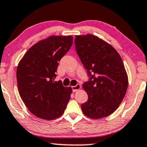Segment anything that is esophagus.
I'll use <instances>...</instances> for the list:
<instances>
[{"instance_id":"34e87169","label":"esophagus","mask_w":147,"mask_h":147,"mask_svg":"<svg viewBox=\"0 0 147 147\" xmlns=\"http://www.w3.org/2000/svg\"><path fill=\"white\" fill-rule=\"evenodd\" d=\"M80 88H81V85L79 84H77L76 86H72L71 88H72V90H73V92H74L79 90V89H80Z\"/></svg>"}]
</instances>
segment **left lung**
I'll return each mask as SVG.
<instances>
[{
  "mask_svg": "<svg viewBox=\"0 0 147 147\" xmlns=\"http://www.w3.org/2000/svg\"><path fill=\"white\" fill-rule=\"evenodd\" d=\"M74 42L89 77L82 85L88 96L81 105L82 112L92 119L111 115L123 100L128 84L121 57L109 44L92 34L76 36Z\"/></svg>",
  "mask_w": 147,
  "mask_h": 147,
  "instance_id": "obj_1",
  "label": "left lung"
}]
</instances>
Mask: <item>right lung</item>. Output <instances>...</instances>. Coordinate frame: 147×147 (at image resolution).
<instances>
[{"label": "right lung", "mask_w": 147, "mask_h": 147, "mask_svg": "<svg viewBox=\"0 0 147 147\" xmlns=\"http://www.w3.org/2000/svg\"><path fill=\"white\" fill-rule=\"evenodd\" d=\"M71 36H52L29 49L17 69L19 93L29 111L41 119L51 120L64 113L71 87L55 82L59 61L69 51Z\"/></svg>", "instance_id": "1"}]
</instances>
